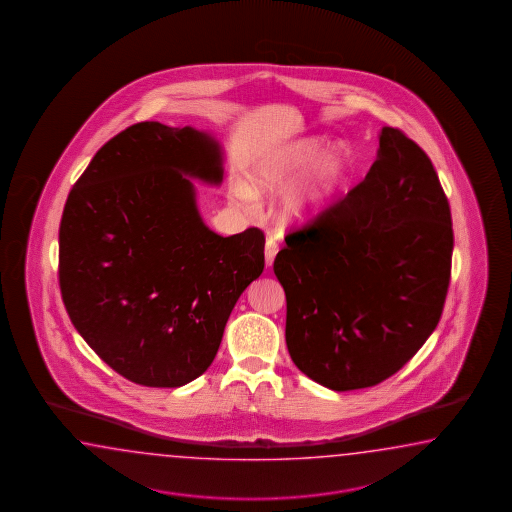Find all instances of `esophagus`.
Here are the masks:
<instances>
[{"instance_id":"34e87169","label":"esophagus","mask_w":512,"mask_h":512,"mask_svg":"<svg viewBox=\"0 0 512 512\" xmlns=\"http://www.w3.org/2000/svg\"><path fill=\"white\" fill-rule=\"evenodd\" d=\"M277 251H279V244L275 242L273 239L266 240V248H264V259H266V266L270 268L272 266L273 261H275V255H277Z\"/></svg>"}]
</instances>
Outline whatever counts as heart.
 I'll list each match as a JSON object with an SVG mask.
<instances>
[{
    "mask_svg": "<svg viewBox=\"0 0 512 512\" xmlns=\"http://www.w3.org/2000/svg\"><path fill=\"white\" fill-rule=\"evenodd\" d=\"M325 143L321 137H307L266 152L253 163L248 187L253 193H284L279 218L288 226H310L327 215L353 176L354 158L345 143ZM240 187V196L250 198Z\"/></svg>",
    "mask_w": 512,
    "mask_h": 512,
    "instance_id": "heart-1",
    "label": "heart"
}]
</instances>
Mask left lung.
I'll return each instance as SVG.
<instances>
[{"mask_svg":"<svg viewBox=\"0 0 512 512\" xmlns=\"http://www.w3.org/2000/svg\"><path fill=\"white\" fill-rule=\"evenodd\" d=\"M364 182L286 235L273 272L286 296V345L332 391L380 384L430 338L450 283L454 231L432 161L384 126Z\"/></svg>","mask_w":512,"mask_h":512,"instance_id":"left-lung-1","label":"left lung"}]
</instances>
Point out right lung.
<instances>
[{"instance_id":"right-lung-1","label":"right lung","mask_w":512,"mask_h":512,"mask_svg":"<svg viewBox=\"0 0 512 512\" xmlns=\"http://www.w3.org/2000/svg\"><path fill=\"white\" fill-rule=\"evenodd\" d=\"M193 180H224L215 137L137 123L93 156L62 213L69 319L103 362L141 386H185L205 373L240 294L264 270L261 229L216 235Z\"/></svg>"}]
</instances>
